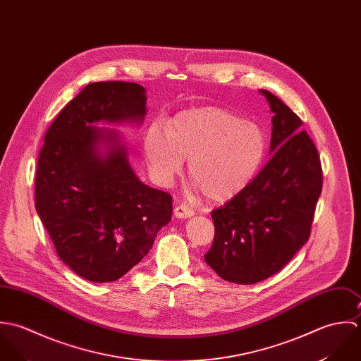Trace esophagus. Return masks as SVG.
<instances>
[{"mask_svg": "<svg viewBox=\"0 0 361 361\" xmlns=\"http://www.w3.org/2000/svg\"><path fill=\"white\" fill-rule=\"evenodd\" d=\"M174 216L180 219H187V217L194 216V211L185 205H177L174 208Z\"/></svg>", "mask_w": 361, "mask_h": 361, "instance_id": "34e87169", "label": "esophagus"}]
</instances>
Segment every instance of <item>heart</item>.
Listing matches in <instances>:
<instances>
[{
  "mask_svg": "<svg viewBox=\"0 0 361 361\" xmlns=\"http://www.w3.org/2000/svg\"><path fill=\"white\" fill-rule=\"evenodd\" d=\"M268 152L264 130L220 107L185 110L164 126L152 127L144 140L145 159L153 180L169 187L188 160V174L214 202L231 200L247 188Z\"/></svg>",
  "mask_w": 361,
  "mask_h": 361,
  "instance_id": "b5f03b06",
  "label": "heart"
}]
</instances>
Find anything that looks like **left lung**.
Listing matches in <instances>:
<instances>
[{"label":"left lung","mask_w":361,"mask_h":361,"mask_svg":"<svg viewBox=\"0 0 361 361\" xmlns=\"http://www.w3.org/2000/svg\"><path fill=\"white\" fill-rule=\"evenodd\" d=\"M272 153L244 188L211 216L215 238L207 264L233 283L252 285L279 272L308 241L322 190L317 147L300 127L302 121L268 90Z\"/></svg>","instance_id":"obj_1"}]
</instances>
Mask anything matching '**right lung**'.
I'll use <instances>...</instances> for the list:
<instances>
[{
  "label": "right lung",
  "mask_w": 361,
  "mask_h": 361,
  "mask_svg": "<svg viewBox=\"0 0 361 361\" xmlns=\"http://www.w3.org/2000/svg\"><path fill=\"white\" fill-rule=\"evenodd\" d=\"M145 114L144 86L94 82L60 111L44 135L36 211L61 261L89 282L124 276L171 219V195L144 184L120 134L96 126L141 124Z\"/></svg>",
  "instance_id": "right-lung-1"
}]
</instances>
